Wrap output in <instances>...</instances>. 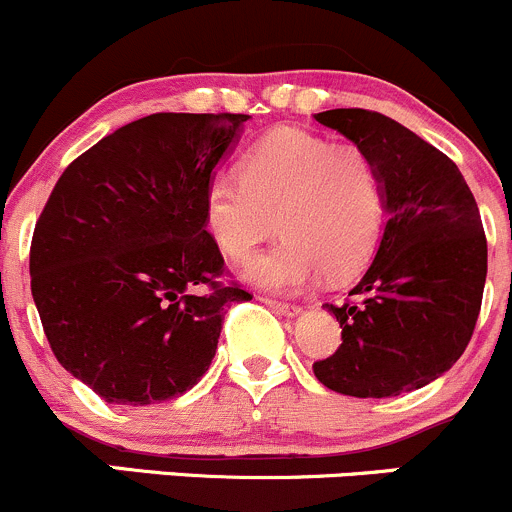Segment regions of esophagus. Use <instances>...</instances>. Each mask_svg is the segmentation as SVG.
I'll return each instance as SVG.
<instances>
[{
    "label": "esophagus",
    "mask_w": 512,
    "mask_h": 512,
    "mask_svg": "<svg viewBox=\"0 0 512 512\" xmlns=\"http://www.w3.org/2000/svg\"><path fill=\"white\" fill-rule=\"evenodd\" d=\"M266 301L268 308H273L276 313H281V316H298L301 313V308L293 306V303H281V301H271V298H263Z\"/></svg>",
    "instance_id": "esophagus-1"
}]
</instances>
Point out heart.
I'll use <instances>...</instances> for the list:
<instances>
[{"instance_id": "1", "label": "heart", "mask_w": 512, "mask_h": 512, "mask_svg": "<svg viewBox=\"0 0 512 512\" xmlns=\"http://www.w3.org/2000/svg\"><path fill=\"white\" fill-rule=\"evenodd\" d=\"M239 179L211 181L206 229L231 261H249L281 231L286 239L246 268V281L296 293L323 271L346 278L368 261L386 221L376 161L356 144L273 131L246 151Z\"/></svg>"}]
</instances>
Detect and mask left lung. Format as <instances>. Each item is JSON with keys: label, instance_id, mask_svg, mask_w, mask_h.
<instances>
[{"label": "left lung", "instance_id": "left-lung-1", "mask_svg": "<svg viewBox=\"0 0 512 512\" xmlns=\"http://www.w3.org/2000/svg\"><path fill=\"white\" fill-rule=\"evenodd\" d=\"M316 121L376 161L386 224L351 301L323 306L343 343L313 373L343 396L416 391L463 356L478 321L488 273L478 204L458 166L398 121L366 109L321 111Z\"/></svg>", "mask_w": 512, "mask_h": 512}]
</instances>
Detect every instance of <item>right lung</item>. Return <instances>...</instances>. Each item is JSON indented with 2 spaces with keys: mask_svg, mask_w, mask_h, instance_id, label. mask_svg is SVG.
I'll list each match as a JSON object with an SVG mask.
<instances>
[{
  "mask_svg": "<svg viewBox=\"0 0 512 512\" xmlns=\"http://www.w3.org/2000/svg\"><path fill=\"white\" fill-rule=\"evenodd\" d=\"M246 114H151L64 169L29 251L32 296L57 361L106 403L149 406L194 388L224 313L204 196Z\"/></svg>",
  "mask_w": 512,
  "mask_h": 512,
  "instance_id": "right-lung-1",
  "label": "right lung"
}]
</instances>
